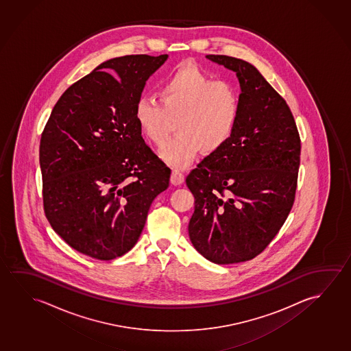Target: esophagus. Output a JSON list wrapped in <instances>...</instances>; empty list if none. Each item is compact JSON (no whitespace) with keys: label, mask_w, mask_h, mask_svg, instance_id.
Here are the masks:
<instances>
[{"label":"esophagus","mask_w":351,"mask_h":351,"mask_svg":"<svg viewBox=\"0 0 351 351\" xmlns=\"http://www.w3.org/2000/svg\"><path fill=\"white\" fill-rule=\"evenodd\" d=\"M184 182L183 173L178 171V169H173L172 176H171V183L173 185H179Z\"/></svg>","instance_id":"1"}]
</instances>
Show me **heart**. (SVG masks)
<instances>
[{"label":"heart","mask_w":351,"mask_h":351,"mask_svg":"<svg viewBox=\"0 0 351 351\" xmlns=\"http://www.w3.org/2000/svg\"><path fill=\"white\" fill-rule=\"evenodd\" d=\"M162 104L141 97L135 118L154 144L167 139L171 119L176 138L160 149V156L173 167H183L200 152L213 154L227 144L240 112L239 93L233 84L216 78L193 62L174 68L162 82Z\"/></svg>","instance_id":"obj_1"}]
</instances>
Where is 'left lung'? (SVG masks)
Instances as JSON below:
<instances>
[{"mask_svg":"<svg viewBox=\"0 0 351 351\" xmlns=\"http://www.w3.org/2000/svg\"><path fill=\"white\" fill-rule=\"evenodd\" d=\"M240 85L238 122L227 144L185 179L195 197L189 238L217 265L249 261L266 249L294 202L300 138L283 97L249 62L207 55Z\"/></svg>","mask_w":351,"mask_h":351,"instance_id":"1","label":"left lung"}]
</instances>
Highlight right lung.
<instances>
[{"mask_svg": "<svg viewBox=\"0 0 351 351\" xmlns=\"http://www.w3.org/2000/svg\"><path fill=\"white\" fill-rule=\"evenodd\" d=\"M168 55L101 63L69 86L40 141L45 215L73 249L108 261L128 252L171 169L145 144L135 118L147 79Z\"/></svg>", "mask_w": 351, "mask_h": 351, "instance_id": "right-lung-1", "label": "right lung"}]
</instances>
